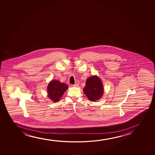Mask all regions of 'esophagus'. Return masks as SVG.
Returning a JSON list of instances; mask_svg holds the SVG:
<instances>
[{"instance_id": "1", "label": "esophagus", "mask_w": 155, "mask_h": 155, "mask_svg": "<svg viewBox=\"0 0 155 155\" xmlns=\"http://www.w3.org/2000/svg\"><path fill=\"white\" fill-rule=\"evenodd\" d=\"M79 84V81H76L74 85H73V86H74V87H78V86Z\"/></svg>"}]
</instances>
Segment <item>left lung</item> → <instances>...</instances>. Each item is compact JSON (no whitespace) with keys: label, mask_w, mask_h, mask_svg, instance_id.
Here are the masks:
<instances>
[{"label":"left lung","mask_w":155,"mask_h":155,"mask_svg":"<svg viewBox=\"0 0 155 155\" xmlns=\"http://www.w3.org/2000/svg\"><path fill=\"white\" fill-rule=\"evenodd\" d=\"M84 92L92 102H95L102 97L104 88L102 81L97 76H93L87 79Z\"/></svg>","instance_id":"obj_1"}]
</instances>
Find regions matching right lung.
Masks as SVG:
<instances>
[{
    "mask_svg": "<svg viewBox=\"0 0 155 155\" xmlns=\"http://www.w3.org/2000/svg\"><path fill=\"white\" fill-rule=\"evenodd\" d=\"M68 88L67 85L59 81H51L48 86V97L53 102H58Z\"/></svg>",
    "mask_w": 155,
    "mask_h": 155,
    "instance_id": "right-lung-1",
    "label": "right lung"
}]
</instances>
